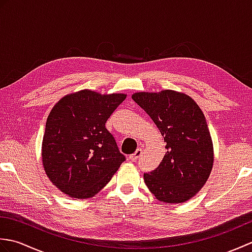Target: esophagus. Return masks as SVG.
I'll use <instances>...</instances> for the list:
<instances>
[{
  "label": "esophagus",
  "instance_id": "esophagus-1",
  "mask_svg": "<svg viewBox=\"0 0 252 252\" xmlns=\"http://www.w3.org/2000/svg\"><path fill=\"white\" fill-rule=\"evenodd\" d=\"M142 153H143L142 149H141V148H137L136 151L134 152V154L130 155V156H129V159L131 160V161H136V160L142 156Z\"/></svg>",
  "mask_w": 252,
  "mask_h": 252
}]
</instances>
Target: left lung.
Masks as SVG:
<instances>
[{"label": "left lung", "instance_id": "obj_1", "mask_svg": "<svg viewBox=\"0 0 252 252\" xmlns=\"http://www.w3.org/2000/svg\"><path fill=\"white\" fill-rule=\"evenodd\" d=\"M132 98L152 118L167 143L162 161L144 173L148 189L163 202L190 199L205 185L213 164L210 132L199 106L189 95L171 90L135 93Z\"/></svg>", "mask_w": 252, "mask_h": 252}]
</instances>
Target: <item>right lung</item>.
I'll return each mask as SVG.
<instances>
[{
  "label": "right lung",
  "mask_w": 252,
  "mask_h": 252,
  "mask_svg": "<svg viewBox=\"0 0 252 252\" xmlns=\"http://www.w3.org/2000/svg\"><path fill=\"white\" fill-rule=\"evenodd\" d=\"M126 97L83 90L53 107L45 125L42 160L47 176L63 192L79 199L93 197L126 160L105 126Z\"/></svg>",
  "instance_id": "obj_1"
}]
</instances>
